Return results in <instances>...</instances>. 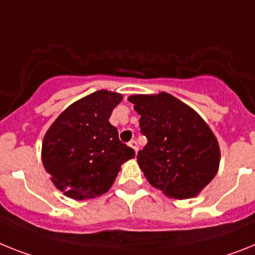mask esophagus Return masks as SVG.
I'll return each instance as SVG.
<instances>
[{"instance_id": "1", "label": "esophagus", "mask_w": 255, "mask_h": 255, "mask_svg": "<svg viewBox=\"0 0 255 255\" xmlns=\"http://www.w3.org/2000/svg\"><path fill=\"white\" fill-rule=\"evenodd\" d=\"M128 145H129V146H131L132 149H133V150L136 151V153H137V150H138V145H137V142H136V141H134V140L129 141V142H128Z\"/></svg>"}]
</instances>
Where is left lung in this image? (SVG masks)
Masks as SVG:
<instances>
[{
	"instance_id": "obj_1",
	"label": "left lung",
	"mask_w": 255,
	"mask_h": 255,
	"mask_svg": "<svg viewBox=\"0 0 255 255\" xmlns=\"http://www.w3.org/2000/svg\"><path fill=\"white\" fill-rule=\"evenodd\" d=\"M140 115L147 144L137 163L147 181L166 196L185 200L200 193L217 175L220 150L206 122L166 92L128 97Z\"/></svg>"
}]
</instances>
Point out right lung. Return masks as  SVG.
Here are the masks:
<instances>
[{
  "label": "right lung",
  "instance_id": "obj_1",
  "mask_svg": "<svg viewBox=\"0 0 255 255\" xmlns=\"http://www.w3.org/2000/svg\"><path fill=\"white\" fill-rule=\"evenodd\" d=\"M122 95L97 91L70 105L45 133L42 164L57 189L72 200L106 193L121 166L134 157L109 122Z\"/></svg>",
  "mask_w": 255,
  "mask_h": 255
}]
</instances>
